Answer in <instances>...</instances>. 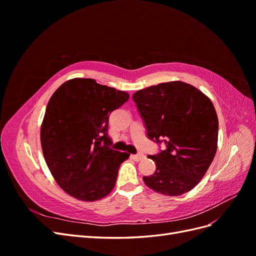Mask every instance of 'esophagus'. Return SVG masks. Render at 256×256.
Returning a JSON list of instances; mask_svg holds the SVG:
<instances>
[{
  "mask_svg": "<svg viewBox=\"0 0 256 256\" xmlns=\"http://www.w3.org/2000/svg\"><path fill=\"white\" fill-rule=\"evenodd\" d=\"M131 158H132L134 161H140L144 158V154H131Z\"/></svg>",
  "mask_w": 256,
  "mask_h": 256,
  "instance_id": "1",
  "label": "esophagus"
}]
</instances>
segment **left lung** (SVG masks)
<instances>
[{
	"label": "left lung",
	"mask_w": 256,
	"mask_h": 256,
	"mask_svg": "<svg viewBox=\"0 0 256 256\" xmlns=\"http://www.w3.org/2000/svg\"><path fill=\"white\" fill-rule=\"evenodd\" d=\"M147 136L166 150L147 158L156 171L144 176L147 187L160 194L178 196L200 182L218 145V116L202 92L182 81L160 83L132 95Z\"/></svg>",
	"instance_id": "1"
}]
</instances>
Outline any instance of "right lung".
<instances>
[{
  "label": "right lung",
  "instance_id": "right-lung-1",
  "mask_svg": "<svg viewBox=\"0 0 256 256\" xmlns=\"http://www.w3.org/2000/svg\"><path fill=\"white\" fill-rule=\"evenodd\" d=\"M129 99L126 92L74 78L51 96L40 128V142L52 176L72 198L94 202L113 190L128 152L112 150L109 118Z\"/></svg>",
  "mask_w": 256,
  "mask_h": 256
}]
</instances>
